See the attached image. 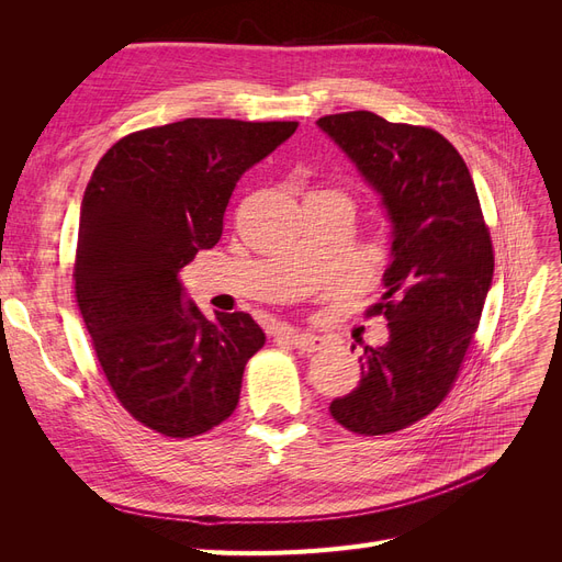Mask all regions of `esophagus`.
<instances>
[{"label": "esophagus", "mask_w": 562, "mask_h": 562, "mask_svg": "<svg viewBox=\"0 0 562 562\" xmlns=\"http://www.w3.org/2000/svg\"><path fill=\"white\" fill-rule=\"evenodd\" d=\"M279 335L285 339V342H291L300 351H318L323 347V339L312 333H302L295 328H281Z\"/></svg>", "instance_id": "34e87169"}]
</instances>
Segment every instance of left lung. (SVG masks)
<instances>
[{"label": "left lung", "mask_w": 562, "mask_h": 562, "mask_svg": "<svg viewBox=\"0 0 562 562\" xmlns=\"http://www.w3.org/2000/svg\"><path fill=\"white\" fill-rule=\"evenodd\" d=\"M316 126L382 199L391 223L384 293L389 339L363 347L359 386L330 403L345 429L382 436L429 415L448 396L479 328L495 255L459 151L434 128L359 110Z\"/></svg>", "instance_id": "left-lung-1"}]
</instances>
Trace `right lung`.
Instances as JSON below:
<instances>
[{
  "label": "right lung",
  "mask_w": 562,
  "mask_h": 562,
  "mask_svg": "<svg viewBox=\"0 0 562 562\" xmlns=\"http://www.w3.org/2000/svg\"><path fill=\"white\" fill-rule=\"evenodd\" d=\"M297 122L182 119L114 143L79 213L75 293L105 378L126 411L171 438L225 422L265 333L246 312L209 321L180 269L223 236L241 176Z\"/></svg>",
  "instance_id": "obj_1"
}]
</instances>
